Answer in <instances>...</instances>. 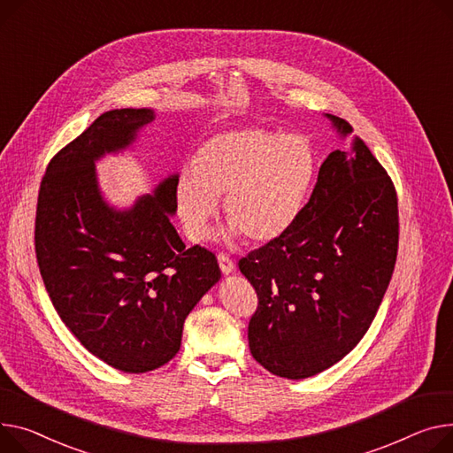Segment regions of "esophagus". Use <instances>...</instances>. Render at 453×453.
<instances>
[{
  "label": "esophagus",
  "instance_id": "1",
  "mask_svg": "<svg viewBox=\"0 0 453 453\" xmlns=\"http://www.w3.org/2000/svg\"><path fill=\"white\" fill-rule=\"evenodd\" d=\"M219 265H220V271H222L224 275H229V273H233V271H234V262L227 255H224V253L219 255Z\"/></svg>",
  "mask_w": 453,
  "mask_h": 453
}]
</instances>
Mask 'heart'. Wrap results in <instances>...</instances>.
I'll use <instances>...</instances> for the list:
<instances>
[{
	"label": "heart",
	"mask_w": 453,
	"mask_h": 453,
	"mask_svg": "<svg viewBox=\"0 0 453 453\" xmlns=\"http://www.w3.org/2000/svg\"><path fill=\"white\" fill-rule=\"evenodd\" d=\"M319 160L300 134L264 127L224 131L202 143L193 165L178 173L174 209L186 236L205 238L224 198L227 236L271 242L288 233L311 193Z\"/></svg>",
	"instance_id": "b5f03b06"
}]
</instances>
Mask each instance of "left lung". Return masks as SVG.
I'll use <instances>...</instances> for the list:
<instances>
[{
    "instance_id": "1",
    "label": "left lung",
    "mask_w": 453,
    "mask_h": 453,
    "mask_svg": "<svg viewBox=\"0 0 453 453\" xmlns=\"http://www.w3.org/2000/svg\"><path fill=\"white\" fill-rule=\"evenodd\" d=\"M346 138L353 127L326 114ZM399 209L394 182L358 136L322 162L295 226L238 262L258 295L251 355L284 379L313 377L365 337L394 273Z\"/></svg>"
}]
</instances>
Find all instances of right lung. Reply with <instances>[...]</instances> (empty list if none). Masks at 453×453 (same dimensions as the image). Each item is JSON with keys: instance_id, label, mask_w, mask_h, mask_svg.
I'll return each instance as SVG.
<instances>
[{"instance_id": "add662e5", "label": "right lung", "mask_w": 453, "mask_h": 453, "mask_svg": "<svg viewBox=\"0 0 453 453\" xmlns=\"http://www.w3.org/2000/svg\"><path fill=\"white\" fill-rule=\"evenodd\" d=\"M153 109L98 116L50 160L36 209V258L59 319L95 357L126 373L178 353L188 315L220 280L215 255L186 248L171 217L176 173L131 207L111 205L96 162L129 149Z\"/></svg>"}]
</instances>
